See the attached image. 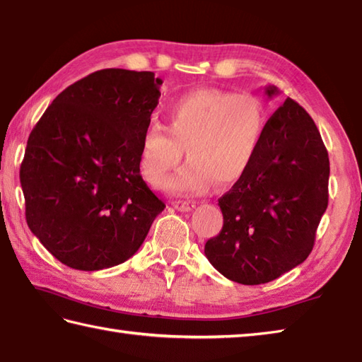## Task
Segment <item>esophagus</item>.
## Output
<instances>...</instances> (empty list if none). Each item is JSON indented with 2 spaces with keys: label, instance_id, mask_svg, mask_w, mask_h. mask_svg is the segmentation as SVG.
I'll return each instance as SVG.
<instances>
[{
  "label": "esophagus",
  "instance_id": "1",
  "mask_svg": "<svg viewBox=\"0 0 362 362\" xmlns=\"http://www.w3.org/2000/svg\"><path fill=\"white\" fill-rule=\"evenodd\" d=\"M173 208L181 211V213H187V211H192L195 208V203L194 202H182V200H176L172 202Z\"/></svg>",
  "mask_w": 362,
  "mask_h": 362
}]
</instances>
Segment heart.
<instances>
[{"label": "heart", "instance_id": "b5f03b06", "mask_svg": "<svg viewBox=\"0 0 362 362\" xmlns=\"http://www.w3.org/2000/svg\"><path fill=\"white\" fill-rule=\"evenodd\" d=\"M168 127L149 126L141 139L140 162L145 180L160 187L186 149L187 162L167 187L175 194H202L216 182L233 186L260 153L266 113L252 94L195 90L167 108Z\"/></svg>", "mask_w": 362, "mask_h": 362}]
</instances>
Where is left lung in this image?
Returning a JSON list of instances; mask_svg holds the SVG:
<instances>
[{
  "label": "left lung",
  "instance_id": "left-lung-1",
  "mask_svg": "<svg viewBox=\"0 0 362 362\" xmlns=\"http://www.w3.org/2000/svg\"><path fill=\"white\" fill-rule=\"evenodd\" d=\"M269 99L277 86H264ZM329 158L315 122L287 99L266 122L262 148L243 180L219 199L221 233L204 244L209 263L230 281H274L309 257L328 208Z\"/></svg>",
  "mask_w": 362,
  "mask_h": 362
}]
</instances>
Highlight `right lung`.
Instances as JSON below:
<instances>
[{
	"label": "right lung",
	"mask_w": 362,
	"mask_h": 362,
	"mask_svg": "<svg viewBox=\"0 0 362 362\" xmlns=\"http://www.w3.org/2000/svg\"><path fill=\"white\" fill-rule=\"evenodd\" d=\"M160 85L154 72H93L59 93L30 134L20 167L26 222L69 268L124 263L165 208L140 175Z\"/></svg>",
	"instance_id": "right-lung-1"
}]
</instances>
